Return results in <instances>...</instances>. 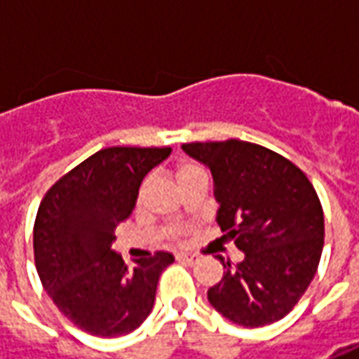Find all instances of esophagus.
Instances as JSON below:
<instances>
[{"label": "esophagus", "instance_id": "obj_1", "mask_svg": "<svg viewBox=\"0 0 359 359\" xmlns=\"http://www.w3.org/2000/svg\"><path fill=\"white\" fill-rule=\"evenodd\" d=\"M177 259H179V262H182V264H196V262H198V259H200V257L196 256V254H177Z\"/></svg>", "mask_w": 359, "mask_h": 359}]
</instances>
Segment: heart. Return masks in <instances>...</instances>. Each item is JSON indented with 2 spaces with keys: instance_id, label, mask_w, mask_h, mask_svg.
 <instances>
[{
  "instance_id": "1",
  "label": "heart",
  "mask_w": 359,
  "mask_h": 359,
  "mask_svg": "<svg viewBox=\"0 0 359 359\" xmlns=\"http://www.w3.org/2000/svg\"><path fill=\"white\" fill-rule=\"evenodd\" d=\"M203 175V171L194 163H188V161H180L177 167H175V179L179 182V187L182 188L187 182L190 180H194L196 177H200ZM142 192H144V188H142Z\"/></svg>"
}]
</instances>
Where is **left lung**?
<instances>
[{
	"label": "left lung",
	"instance_id": "obj_1",
	"mask_svg": "<svg viewBox=\"0 0 359 359\" xmlns=\"http://www.w3.org/2000/svg\"><path fill=\"white\" fill-rule=\"evenodd\" d=\"M208 165L223 238L244 252L221 259L225 275L208 290L219 313L242 327H264L292 311L323 252V208L306 172L277 151L236 138L182 144Z\"/></svg>",
	"mask_w": 359,
	"mask_h": 359
}]
</instances>
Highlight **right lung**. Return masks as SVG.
Listing matches in <instances>:
<instances>
[{
  "mask_svg": "<svg viewBox=\"0 0 359 359\" xmlns=\"http://www.w3.org/2000/svg\"><path fill=\"white\" fill-rule=\"evenodd\" d=\"M171 148L95 151L46 192L34 221V262L59 311L82 331L113 339L138 329L156 300L167 252L128 267L111 246L136 205L142 180Z\"/></svg>",
  "mask_w": 359,
  "mask_h": 359,
  "instance_id": "right-lung-1",
  "label": "right lung"
}]
</instances>
